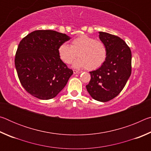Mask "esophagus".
<instances>
[{
    "mask_svg": "<svg viewBox=\"0 0 151 151\" xmlns=\"http://www.w3.org/2000/svg\"><path fill=\"white\" fill-rule=\"evenodd\" d=\"M81 71H78V70H73V73L74 74H79L81 73Z\"/></svg>",
    "mask_w": 151,
    "mask_h": 151,
    "instance_id": "34e87169",
    "label": "esophagus"
}]
</instances>
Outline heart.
Masks as SVG:
<instances>
[{
    "label": "heart",
    "instance_id": "b5f03b06",
    "mask_svg": "<svg viewBox=\"0 0 151 151\" xmlns=\"http://www.w3.org/2000/svg\"><path fill=\"white\" fill-rule=\"evenodd\" d=\"M59 58L66 64H73L75 68H86L89 70L100 67L106 58V48L101 40L87 35H81L73 39L71 45L63 43L58 48Z\"/></svg>",
    "mask_w": 151,
    "mask_h": 151
}]
</instances>
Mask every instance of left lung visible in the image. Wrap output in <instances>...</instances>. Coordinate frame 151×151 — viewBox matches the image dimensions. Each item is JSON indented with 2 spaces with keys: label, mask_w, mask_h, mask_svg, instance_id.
I'll use <instances>...</instances> for the list:
<instances>
[{
  "label": "left lung",
  "mask_w": 151,
  "mask_h": 151,
  "mask_svg": "<svg viewBox=\"0 0 151 151\" xmlns=\"http://www.w3.org/2000/svg\"><path fill=\"white\" fill-rule=\"evenodd\" d=\"M99 39L106 48V58L100 68L91 71L86 90L93 99L100 102L112 100L121 93L131 74L132 55L121 38L99 32Z\"/></svg>",
  "instance_id": "obj_1"
}]
</instances>
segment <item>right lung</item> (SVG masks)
I'll list each match as a JSON object with an SVG mask.
<instances>
[{"mask_svg": "<svg viewBox=\"0 0 151 151\" xmlns=\"http://www.w3.org/2000/svg\"><path fill=\"white\" fill-rule=\"evenodd\" d=\"M70 39L55 30H35L20 42L15 67L22 86L41 100L55 98L73 74L58 54L59 46Z\"/></svg>", "mask_w": 151, "mask_h": 151, "instance_id": "obj_1", "label": "right lung"}]
</instances>
